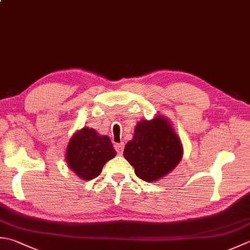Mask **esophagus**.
I'll use <instances>...</instances> for the list:
<instances>
[{
	"label": "esophagus",
	"mask_w": 250,
	"mask_h": 250,
	"mask_svg": "<svg viewBox=\"0 0 250 250\" xmlns=\"http://www.w3.org/2000/svg\"><path fill=\"white\" fill-rule=\"evenodd\" d=\"M124 148H125V144L124 143H120V144H115V149L117 150V153L119 155H121L124 153Z\"/></svg>",
	"instance_id": "obj_1"
}]
</instances>
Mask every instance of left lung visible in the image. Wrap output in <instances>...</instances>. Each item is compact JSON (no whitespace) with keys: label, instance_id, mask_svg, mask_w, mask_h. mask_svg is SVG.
<instances>
[{"label":"left lung","instance_id":"8db88e82","mask_svg":"<svg viewBox=\"0 0 250 250\" xmlns=\"http://www.w3.org/2000/svg\"><path fill=\"white\" fill-rule=\"evenodd\" d=\"M124 156L140 179L157 182L179 165L183 145L167 117L157 115L136 124L133 139L126 143Z\"/></svg>","mask_w":250,"mask_h":250}]
</instances>
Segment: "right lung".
<instances>
[{
	"instance_id": "obj_1",
	"label": "right lung",
	"mask_w": 250,
	"mask_h": 250,
	"mask_svg": "<svg viewBox=\"0 0 250 250\" xmlns=\"http://www.w3.org/2000/svg\"><path fill=\"white\" fill-rule=\"evenodd\" d=\"M116 154L108 136L83 126L71 136L65 157L68 168L80 179L89 181L100 175L104 165Z\"/></svg>"
}]
</instances>
